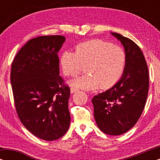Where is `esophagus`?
Returning a JSON list of instances; mask_svg holds the SVG:
<instances>
[{
	"mask_svg": "<svg viewBox=\"0 0 160 160\" xmlns=\"http://www.w3.org/2000/svg\"><path fill=\"white\" fill-rule=\"evenodd\" d=\"M76 91H78V89L75 88V87H71V93H74Z\"/></svg>",
	"mask_w": 160,
	"mask_h": 160,
	"instance_id": "obj_1",
	"label": "esophagus"
}]
</instances>
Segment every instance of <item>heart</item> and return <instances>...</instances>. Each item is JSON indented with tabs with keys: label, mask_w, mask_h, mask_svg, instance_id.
I'll return each instance as SVG.
<instances>
[{
	"label": "heart",
	"mask_w": 160,
	"mask_h": 160,
	"mask_svg": "<svg viewBox=\"0 0 160 160\" xmlns=\"http://www.w3.org/2000/svg\"><path fill=\"white\" fill-rule=\"evenodd\" d=\"M60 62L65 75L74 76L87 65L88 73L70 81L76 88L92 90L111 88L120 80L127 64L125 51L119 46L94 39L76 47V52H63Z\"/></svg>",
	"instance_id": "b5f03b06"
}]
</instances>
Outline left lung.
Returning <instances> with one entry per match:
<instances>
[{"label":"left lung","mask_w":160,"mask_h":160,"mask_svg":"<svg viewBox=\"0 0 160 160\" xmlns=\"http://www.w3.org/2000/svg\"><path fill=\"white\" fill-rule=\"evenodd\" d=\"M123 45L127 64L120 80L108 90L94 96V116L100 130L120 135L136 124L143 112L148 92V70L145 58L134 41L111 32Z\"/></svg>","instance_id":"8db88e82"}]
</instances>
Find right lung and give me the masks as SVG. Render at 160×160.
<instances>
[{
  "label": "right lung",
  "instance_id": "obj_1",
  "mask_svg": "<svg viewBox=\"0 0 160 160\" xmlns=\"http://www.w3.org/2000/svg\"><path fill=\"white\" fill-rule=\"evenodd\" d=\"M65 41L62 36L30 39L15 56L11 69L19 120L35 136L48 141L62 137L71 122V89L60 76L58 55Z\"/></svg>",
  "mask_w": 160,
  "mask_h": 160
}]
</instances>
